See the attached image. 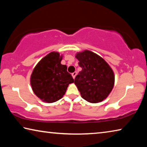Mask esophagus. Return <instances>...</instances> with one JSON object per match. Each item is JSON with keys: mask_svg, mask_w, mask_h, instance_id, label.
I'll return each mask as SVG.
<instances>
[{"mask_svg": "<svg viewBox=\"0 0 147 147\" xmlns=\"http://www.w3.org/2000/svg\"><path fill=\"white\" fill-rule=\"evenodd\" d=\"M76 72H74V73H72V76H73V78L74 79L75 78V77H76Z\"/></svg>", "mask_w": 147, "mask_h": 147, "instance_id": "1", "label": "esophagus"}]
</instances>
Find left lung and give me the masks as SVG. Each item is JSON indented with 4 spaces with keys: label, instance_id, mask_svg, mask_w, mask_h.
I'll use <instances>...</instances> for the list:
<instances>
[{
    "label": "left lung",
    "instance_id": "obj_1",
    "mask_svg": "<svg viewBox=\"0 0 147 147\" xmlns=\"http://www.w3.org/2000/svg\"><path fill=\"white\" fill-rule=\"evenodd\" d=\"M82 71L74 78L81 96L89 102L98 103L107 98L115 82L113 71L100 56L89 51L77 53Z\"/></svg>",
    "mask_w": 147,
    "mask_h": 147
}]
</instances>
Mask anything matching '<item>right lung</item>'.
<instances>
[{
  "instance_id": "right-lung-1",
  "label": "right lung",
  "mask_w": 147,
  "mask_h": 147,
  "mask_svg": "<svg viewBox=\"0 0 147 147\" xmlns=\"http://www.w3.org/2000/svg\"><path fill=\"white\" fill-rule=\"evenodd\" d=\"M62 56L56 52L47 54L37 64L32 72L30 84L34 93L44 102L51 103L63 97L74 79L61 65Z\"/></svg>"
}]
</instances>
